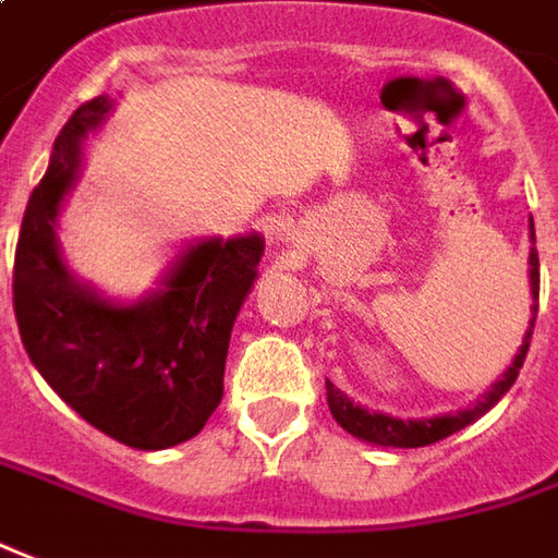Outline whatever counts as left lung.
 I'll list each match as a JSON object with an SVG mask.
<instances>
[{
  "instance_id": "1",
  "label": "left lung",
  "mask_w": 558,
  "mask_h": 558,
  "mask_svg": "<svg viewBox=\"0 0 558 558\" xmlns=\"http://www.w3.org/2000/svg\"><path fill=\"white\" fill-rule=\"evenodd\" d=\"M532 241H534V222H532ZM529 278H532V327L525 332V339L519 344V354L513 357V363L507 366V373L492 385L483 400H476L470 409H461L454 415H437V418H393V415H385V412H369V409L357 407L344 397L342 390L336 388L332 381H327V403L332 418L342 424L348 434L366 439V442H375V446H393V449H418V446H430V442H439V439L452 437L454 430L468 427L470 422H476L483 412L495 407L501 400L507 390L513 388L519 369L525 363V354H529V344H532V329H534V314H537V293H541V271H537V250L532 247L529 253Z\"/></svg>"
}]
</instances>
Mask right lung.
Listing matches in <instances>:
<instances>
[{"label": "right lung", "instance_id": "add662e5", "mask_svg": "<svg viewBox=\"0 0 558 558\" xmlns=\"http://www.w3.org/2000/svg\"><path fill=\"white\" fill-rule=\"evenodd\" d=\"M112 109L82 104L57 134L51 165L26 204L14 253V317L41 378L88 424L131 449L185 442L222 400L234 317L256 280L265 241L210 238L170 268L165 290L116 305L72 278L57 247V214L82 140Z\"/></svg>", "mask_w": 558, "mask_h": 558}]
</instances>
